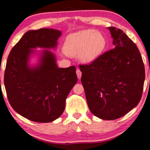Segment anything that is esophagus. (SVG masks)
Here are the masks:
<instances>
[{"label":"esophagus","instance_id":"obj_1","mask_svg":"<svg viewBox=\"0 0 150 150\" xmlns=\"http://www.w3.org/2000/svg\"><path fill=\"white\" fill-rule=\"evenodd\" d=\"M76 74H77L78 78H79V79H81V76H82V72H81V71L79 69H76Z\"/></svg>","mask_w":150,"mask_h":150}]
</instances>
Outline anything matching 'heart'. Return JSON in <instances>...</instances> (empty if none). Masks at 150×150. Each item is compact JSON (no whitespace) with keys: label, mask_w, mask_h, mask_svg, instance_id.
I'll list each match as a JSON object with an SVG mask.
<instances>
[{"label":"heart","mask_w":150,"mask_h":150,"mask_svg":"<svg viewBox=\"0 0 150 150\" xmlns=\"http://www.w3.org/2000/svg\"><path fill=\"white\" fill-rule=\"evenodd\" d=\"M105 45V38L101 33L88 29L67 37L63 50L70 56L79 54L82 61L90 63L100 56Z\"/></svg>","instance_id":"1"}]
</instances>
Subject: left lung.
I'll list each match as a JSON object with an SVG mask.
<instances>
[{"label": "left lung", "mask_w": 150, "mask_h": 150, "mask_svg": "<svg viewBox=\"0 0 150 150\" xmlns=\"http://www.w3.org/2000/svg\"><path fill=\"white\" fill-rule=\"evenodd\" d=\"M114 48L91 64L81 65V83L89 110L104 120L122 117L140 102L145 67L137 45L116 27H108Z\"/></svg>", "instance_id": "8db88e82"}]
</instances>
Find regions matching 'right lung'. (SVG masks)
Returning a JSON list of instances; mask_svg holds the SVG:
<instances>
[{"instance_id": "right-lung-1", "label": "right lung", "mask_w": 150, "mask_h": 150, "mask_svg": "<svg viewBox=\"0 0 150 150\" xmlns=\"http://www.w3.org/2000/svg\"><path fill=\"white\" fill-rule=\"evenodd\" d=\"M61 35L60 30L40 28L28 30L10 52L6 64L4 84L11 107L33 122L48 123L64 111L65 100L77 83L76 67L60 68L56 57L47 49L55 48ZM41 52L38 65L28 64L32 49Z\"/></svg>"}]
</instances>
